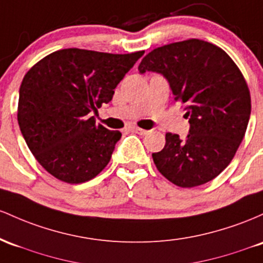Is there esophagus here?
Segmentation results:
<instances>
[{"label":"esophagus","mask_w":263,"mask_h":263,"mask_svg":"<svg viewBox=\"0 0 263 263\" xmlns=\"http://www.w3.org/2000/svg\"><path fill=\"white\" fill-rule=\"evenodd\" d=\"M130 130L133 132V133H137V134H139V135H145V134H147V130H145V129H141V128H139V126H130Z\"/></svg>","instance_id":"1"}]
</instances>
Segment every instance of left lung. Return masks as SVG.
Instances as JSON below:
<instances>
[{
	"label": "left lung",
	"instance_id": "obj_1",
	"mask_svg": "<svg viewBox=\"0 0 263 263\" xmlns=\"http://www.w3.org/2000/svg\"><path fill=\"white\" fill-rule=\"evenodd\" d=\"M138 69L167 79L190 123L184 140L165 134L163 150L153 153L156 169L180 187L211 181L231 163L249 124L251 96L241 70L223 49L196 38L153 49Z\"/></svg>",
	"mask_w": 263,
	"mask_h": 263
}]
</instances>
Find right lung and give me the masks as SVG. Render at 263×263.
<instances>
[{"instance_id": "add662e5", "label": "right lung", "mask_w": 263, "mask_h": 263, "mask_svg": "<svg viewBox=\"0 0 263 263\" xmlns=\"http://www.w3.org/2000/svg\"><path fill=\"white\" fill-rule=\"evenodd\" d=\"M143 54L60 49L26 73L17 119L44 170L61 181L81 184L107 166L122 133L97 125L89 113L110 102L117 85Z\"/></svg>"}]
</instances>
